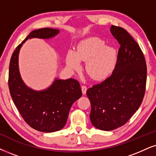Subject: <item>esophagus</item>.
Listing matches in <instances>:
<instances>
[{
	"label": "esophagus",
	"mask_w": 156,
	"mask_h": 156,
	"mask_svg": "<svg viewBox=\"0 0 156 156\" xmlns=\"http://www.w3.org/2000/svg\"><path fill=\"white\" fill-rule=\"evenodd\" d=\"M81 90H82L83 95H86V90H87V88H86V86H81Z\"/></svg>",
	"instance_id": "34e87169"
}]
</instances>
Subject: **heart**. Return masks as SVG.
<instances>
[{"label":"heart","mask_w":156,"mask_h":156,"mask_svg":"<svg viewBox=\"0 0 156 156\" xmlns=\"http://www.w3.org/2000/svg\"><path fill=\"white\" fill-rule=\"evenodd\" d=\"M118 60V52L113 47L97 37H90L80 42L77 51L70 50L66 62L70 70L80 68V61L86 62V70L94 80H103L112 74Z\"/></svg>","instance_id":"b5f03b06"}]
</instances>
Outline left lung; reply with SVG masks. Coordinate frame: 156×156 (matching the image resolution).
Returning a JSON list of instances; mask_svg holds the SVG:
<instances>
[{
    "label": "left lung",
    "instance_id": "8db88e82",
    "mask_svg": "<svg viewBox=\"0 0 156 156\" xmlns=\"http://www.w3.org/2000/svg\"><path fill=\"white\" fill-rule=\"evenodd\" d=\"M110 31L120 44L112 76L86 91L90 119L98 129L111 131L125 125L143 101L147 67L138 44L125 29L112 25Z\"/></svg>",
    "mask_w": 156,
    "mask_h": 156
}]
</instances>
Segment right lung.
Segmentation results:
<instances>
[{"mask_svg": "<svg viewBox=\"0 0 156 156\" xmlns=\"http://www.w3.org/2000/svg\"><path fill=\"white\" fill-rule=\"evenodd\" d=\"M59 33L60 29L52 28L32 31L16 48L10 61L9 86L13 103L25 122L33 129L43 133H53L65 127L71 106L82 96L80 83L73 78H56L44 90L32 89L21 78L19 55L23 43L28 39H48Z\"/></svg>", "mask_w": 156, "mask_h": 156, "instance_id": "right-lung-1", "label": "right lung"}]
</instances>
